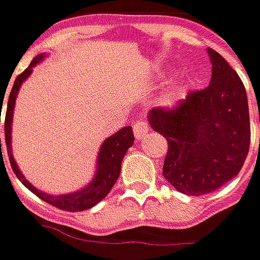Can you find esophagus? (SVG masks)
I'll return each instance as SVG.
<instances>
[{"mask_svg": "<svg viewBox=\"0 0 260 260\" xmlns=\"http://www.w3.org/2000/svg\"><path fill=\"white\" fill-rule=\"evenodd\" d=\"M133 132H135L136 139H143L147 132H149V123L146 120H137L135 124H133Z\"/></svg>", "mask_w": 260, "mask_h": 260, "instance_id": "obj_1", "label": "esophagus"}]
</instances>
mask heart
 Here are the masks:
<instances>
[{
    "instance_id": "1",
    "label": "heart",
    "mask_w": 260,
    "mask_h": 260,
    "mask_svg": "<svg viewBox=\"0 0 260 260\" xmlns=\"http://www.w3.org/2000/svg\"><path fill=\"white\" fill-rule=\"evenodd\" d=\"M178 100V94L175 92L174 89H168L164 95V103L166 105H172L175 104V101Z\"/></svg>"
}]
</instances>
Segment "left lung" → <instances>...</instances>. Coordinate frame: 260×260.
I'll list each match as a JSON object with an SVG mask.
<instances>
[{"label": "left lung", "mask_w": 260, "mask_h": 260, "mask_svg": "<svg viewBox=\"0 0 260 260\" xmlns=\"http://www.w3.org/2000/svg\"><path fill=\"white\" fill-rule=\"evenodd\" d=\"M208 55L210 85L189 92L174 108H152L147 117L168 142L164 178L194 197L210 194L237 176L250 146L245 85L223 56L213 49Z\"/></svg>", "instance_id": "obj_1"}]
</instances>
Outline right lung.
Wrapping results in <instances>:
<instances>
[{"mask_svg": "<svg viewBox=\"0 0 260 260\" xmlns=\"http://www.w3.org/2000/svg\"><path fill=\"white\" fill-rule=\"evenodd\" d=\"M45 55H37L31 60L30 66L25 69L23 74L15 78L13 89L8 96V104H7V111H5V123H4V132H5V146H7V152L10 156V164L14 171L15 176L23 182L25 188H28L33 194H36L40 200H43L50 205H53L59 210H65V211H84L95 204H98L103 198L107 197V194L111 191V188L118 179V175L121 171V160L124 157L125 152L130 146L135 142V136L133 130L130 125L123 127L121 130H118L117 133L110 136L104 143L100 147L98 152V160H96V172H95L94 179L86 185L85 188L72 192V194L66 195H50L42 192L40 189L35 188L25 179L21 171L18 169V166L15 164L13 153H11V123H13V113H14V105L17 94L20 91V86L23 85L25 79L30 76L33 72V68L37 63H40L43 60ZM3 101V100H1ZM3 108V104H1ZM1 114V110H0ZM1 121V120H0ZM0 150H1V139H0Z\"/></svg>", "mask_w": 260, "mask_h": 260, "instance_id": "1", "label": "right lung"}]
</instances>
